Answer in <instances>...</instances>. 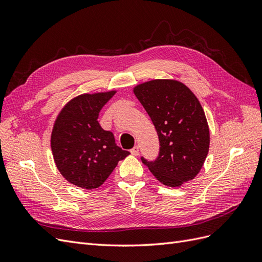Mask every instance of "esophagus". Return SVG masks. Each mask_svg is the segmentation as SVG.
Masks as SVG:
<instances>
[{"label":"esophagus","instance_id":"obj_1","mask_svg":"<svg viewBox=\"0 0 262 262\" xmlns=\"http://www.w3.org/2000/svg\"><path fill=\"white\" fill-rule=\"evenodd\" d=\"M139 152H140L139 146H134V147L131 149V154L134 155V156H138V155H139Z\"/></svg>","mask_w":262,"mask_h":262}]
</instances>
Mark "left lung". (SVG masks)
I'll use <instances>...</instances> for the list:
<instances>
[{
    "mask_svg": "<svg viewBox=\"0 0 262 262\" xmlns=\"http://www.w3.org/2000/svg\"><path fill=\"white\" fill-rule=\"evenodd\" d=\"M134 94L152 120L160 153L155 161L142 163L162 184L179 187L202 168L210 145L203 109L186 85L172 80H154L134 87Z\"/></svg>",
    "mask_w": 262,
    "mask_h": 262,
    "instance_id": "obj_1",
    "label": "left lung"
}]
</instances>
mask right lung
I'll return each mask as SVG.
<instances>
[{"label": "right lung", "instance_id": "obj_1", "mask_svg": "<svg viewBox=\"0 0 262 262\" xmlns=\"http://www.w3.org/2000/svg\"><path fill=\"white\" fill-rule=\"evenodd\" d=\"M115 91L84 94L64 106L54 122L51 149L55 165L69 182L84 189L98 188L130 154L116 144L114 133L98 122L101 108Z\"/></svg>", "mask_w": 262, "mask_h": 262}]
</instances>
